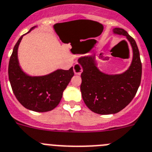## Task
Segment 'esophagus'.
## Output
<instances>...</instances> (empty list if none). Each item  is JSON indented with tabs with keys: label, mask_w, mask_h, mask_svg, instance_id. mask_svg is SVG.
Masks as SVG:
<instances>
[{
	"label": "esophagus",
	"mask_w": 152,
	"mask_h": 152,
	"mask_svg": "<svg viewBox=\"0 0 152 152\" xmlns=\"http://www.w3.org/2000/svg\"><path fill=\"white\" fill-rule=\"evenodd\" d=\"M73 69H74V73L75 75H80L81 74V72L83 71L82 67H81V64H79L78 63H76L74 65L73 67Z\"/></svg>",
	"instance_id": "esophagus-1"
}]
</instances>
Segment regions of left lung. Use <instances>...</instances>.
<instances>
[{
    "label": "left lung",
    "instance_id": "8db88e82",
    "mask_svg": "<svg viewBox=\"0 0 152 152\" xmlns=\"http://www.w3.org/2000/svg\"><path fill=\"white\" fill-rule=\"evenodd\" d=\"M116 34L126 36L133 50L130 67L121 75H106L96 67L95 55L79 58L83 67L81 91L87 107L100 115L115 114L124 109L135 96L141 79V66L138 46L133 37L122 28H115Z\"/></svg>",
    "mask_w": 152,
    "mask_h": 152
}]
</instances>
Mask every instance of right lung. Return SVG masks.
<instances>
[{
    "mask_svg": "<svg viewBox=\"0 0 152 152\" xmlns=\"http://www.w3.org/2000/svg\"><path fill=\"white\" fill-rule=\"evenodd\" d=\"M22 37L16 43L9 61L8 77L13 92L27 109L37 112L51 111L60 103L64 90L75 75L73 67L57 70L41 77L28 76L23 72L18 63V49Z\"/></svg>",
    "mask_w": 152,
    "mask_h": 152,
    "instance_id": "obj_1",
    "label": "right lung"
}]
</instances>
